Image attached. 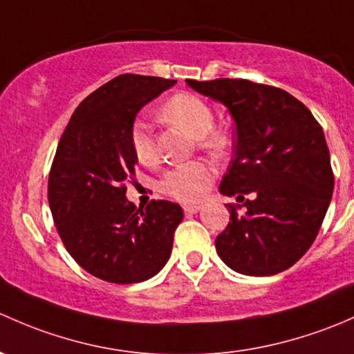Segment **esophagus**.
Masks as SVG:
<instances>
[{"mask_svg": "<svg viewBox=\"0 0 354 354\" xmlns=\"http://www.w3.org/2000/svg\"><path fill=\"white\" fill-rule=\"evenodd\" d=\"M199 209H201V204H185L184 206L185 214H194V213H198Z\"/></svg>", "mask_w": 354, "mask_h": 354, "instance_id": "34e87169", "label": "esophagus"}]
</instances>
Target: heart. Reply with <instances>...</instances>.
<instances>
[{
	"label": "heart",
	"instance_id": "heart-1",
	"mask_svg": "<svg viewBox=\"0 0 354 354\" xmlns=\"http://www.w3.org/2000/svg\"><path fill=\"white\" fill-rule=\"evenodd\" d=\"M162 118L185 127L192 136L199 138V143L209 150H221L227 143L223 133L213 129L214 114L206 100L189 92L172 95L160 109ZM129 145L133 155L143 165L156 162V147L150 126L138 119L131 124ZM214 178V169L204 160H192L167 170L158 182L163 194L182 203H196L206 194Z\"/></svg>",
	"mask_w": 354,
	"mask_h": 354
}]
</instances>
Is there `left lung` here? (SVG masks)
Masks as SVG:
<instances>
[{
  "mask_svg": "<svg viewBox=\"0 0 354 354\" xmlns=\"http://www.w3.org/2000/svg\"><path fill=\"white\" fill-rule=\"evenodd\" d=\"M192 90L221 102L235 121L230 167L220 184L230 223L216 236V252L233 271L272 276L310 249L329 207L334 174L326 136L312 112L281 88L249 80H185Z\"/></svg>",
  "mask_w": 354,
  "mask_h": 354,
  "instance_id": "obj_1",
  "label": "left lung"
}]
</instances>
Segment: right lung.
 I'll list each match as a JSON object with an SVG mask.
<instances>
[{
	"mask_svg": "<svg viewBox=\"0 0 354 354\" xmlns=\"http://www.w3.org/2000/svg\"><path fill=\"white\" fill-rule=\"evenodd\" d=\"M176 80L121 75L76 107L57 145L47 198L57 233L85 271L115 285L153 278L172 252L182 207H136L126 184L138 163L129 145L138 112Z\"/></svg>",
	"mask_w": 354,
	"mask_h": 354,
	"instance_id": "1",
	"label": "right lung"
}]
</instances>
